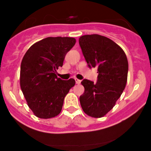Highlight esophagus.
<instances>
[{"instance_id":"1","label":"esophagus","mask_w":151,"mask_h":151,"mask_svg":"<svg viewBox=\"0 0 151 151\" xmlns=\"http://www.w3.org/2000/svg\"><path fill=\"white\" fill-rule=\"evenodd\" d=\"M75 82H76V83H77V84H80V83H81V80H78V79L76 78L75 79Z\"/></svg>"}]
</instances>
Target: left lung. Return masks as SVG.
I'll use <instances>...</instances> for the list:
<instances>
[{
	"label": "left lung",
	"mask_w": 151,
	"mask_h": 151,
	"mask_svg": "<svg viewBox=\"0 0 151 151\" xmlns=\"http://www.w3.org/2000/svg\"><path fill=\"white\" fill-rule=\"evenodd\" d=\"M89 68L96 67V83L84 79L85 91L80 101L83 111L93 118H101L113 108L127 82L129 64L124 51L111 39L98 34L79 39Z\"/></svg>",
	"instance_id": "obj_1"
}]
</instances>
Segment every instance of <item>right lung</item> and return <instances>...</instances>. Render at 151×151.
<instances>
[{
	"label": "right lung",
	"mask_w": 151,
	"mask_h": 151,
	"mask_svg": "<svg viewBox=\"0 0 151 151\" xmlns=\"http://www.w3.org/2000/svg\"><path fill=\"white\" fill-rule=\"evenodd\" d=\"M76 39L47 37L28 49L20 66V87L30 109L39 118H51L61 112L64 98L75 85L74 79L57 77L66 53Z\"/></svg>",
	"instance_id": "1"
}]
</instances>
